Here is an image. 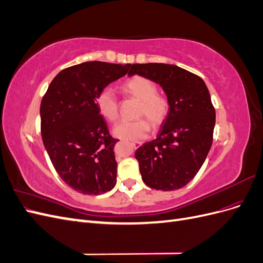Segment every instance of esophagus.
<instances>
[{"label":"esophagus","mask_w":263,"mask_h":263,"mask_svg":"<svg viewBox=\"0 0 263 263\" xmlns=\"http://www.w3.org/2000/svg\"><path fill=\"white\" fill-rule=\"evenodd\" d=\"M140 145H141V142H139V141H133V142H132V146H133L135 149H137Z\"/></svg>","instance_id":"esophagus-1"}]
</instances>
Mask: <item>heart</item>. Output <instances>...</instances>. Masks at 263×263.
Instances as JSON below:
<instances>
[{
  "label": "heart",
  "mask_w": 263,
  "mask_h": 263,
  "mask_svg": "<svg viewBox=\"0 0 263 263\" xmlns=\"http://www.w3.org/2000/svg\"><path fill=\"white\" fill-rule=\"evenodd\" d=\"M123 90L139 100L137 116H145L154 128L163 124L169 114V101L164 95L157 93V85L154 81L146 77L136 76L123 84ZM95 101L100 113L107 121L115 122L118 117V101L114 91L110 87H104L98 93ZM146 120L139 117L134 121L119 122L114 126L113 134L118 138L127 140L145 138L150 129Z\"/></svg>",
  "instance_id": "b5f03b06"
}]
</instances>
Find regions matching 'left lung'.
Returning a JSON list of instances; mask_svg holds the SVG:
<instances>
[{"label":"left lung","mask_w":263,"mask_h":263,"mask_svg":"<svg viewBox=\"0 0 263 263\" xmlns=\"http://www.w3.org/2000/svg\"><path fill=\"white\" fill-rule=\"evenodd\" d=\"M128 74L160 84L170 105L157 138L135 153L142 181L162 191L185 186L201 169L213 142L216 116L208 86L198 76L165 63H135Z\"/></svg>","instance_id":"left-lung-1"}]
</instances>
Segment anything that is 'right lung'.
I'll list each match as a JSON object with an SVG mask.
<instances>
[{
    "label": "right lung",
    "mask_w": 263,
    "mask_h": 263,
    "mask_svg": "<svg viewBox=\"0 0 263 263\" xmlns=\"http://www.w3.org/2000/svg\"><path fill=\"white\" fill-rule=\"evenodd\" d=\"M130 66L89 61L66 68L42 100L44 146L59 177L79 193L99 195L116 184L118 139L109 135L95 99Z\"/></svg>",
    "instance_id": "right-lung-1"
}]
</instances>
